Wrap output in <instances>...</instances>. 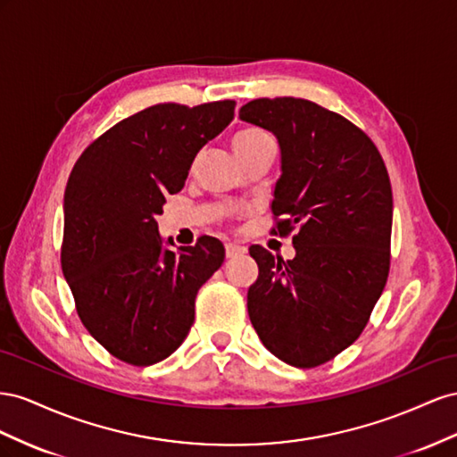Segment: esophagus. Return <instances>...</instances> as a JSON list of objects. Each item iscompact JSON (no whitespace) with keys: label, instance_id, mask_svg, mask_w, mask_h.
I'll return each mask as SVG.
<instances>
[{"label":"esophagus","instance_id":"1","mask_svg":"<svg viewBox=\"0 0 457 457\" xmlns=\"http://www.w3.org/2000/svg\"><path fill=\"white\" fill-rule=\"evenodd\" d=\"M246 249L243 245H237V243H226V254L228 258H236V256H241L245 254Z\"/></svg>","mask_w":457,"mask_h":457}]
</instances>
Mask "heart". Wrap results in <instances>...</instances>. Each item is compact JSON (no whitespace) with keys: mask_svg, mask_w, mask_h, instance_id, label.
<instances>
[{"mask_svg":"<svg viewBox=\"0 0 457 457\" xmlns=\"http://www.w3.org/2000/svg\"><path fill=\"white\" fill-rule=\"evenodd\" d=\"M270 141V136L264 132V129L254 128V126H246L237 129L236 134L231 137V147L236 151V154H243L246 151L254 149L260 143Z\"/></svg>","mask_w":457,"mask_h":457,"instance_id":"obj_1","label":"heart"}]
</instances>
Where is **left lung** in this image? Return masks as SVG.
<instances>
[{
	"label": "left lung",
	"instance_id": "obj_1",
	"mask_svg": "<svg viewBox=\"0 0 457 457\" xmlns=\"http://www.w3.org/2000/svg\"><path fill=\"white\" fill-rule=\"evenodd\" d=\"M239 119L279 141L271 212L295 258L249 253L258 279L246 308L260 341L285 363L316 368L356 341L390 268L393 189L375 143L345 116L308 99H254ZM276 233V229H273Z\"/></svg>",
	"mask_w": 457,
	"mask_h": 457
}]
</instances>
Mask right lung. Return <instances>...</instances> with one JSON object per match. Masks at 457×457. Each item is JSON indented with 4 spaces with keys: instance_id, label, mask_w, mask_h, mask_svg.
<instances>
[{
    "instance_id": "right-lung-1",
    "label": "right lung",
    "mask_w": 457,
    "mask_h": 457,
    "mask_svg": "<svg viewBox=\"0 0 457 457\" xmlns=\"http://www.w3.org/2000/svg\"><path fill=\"white\" fill-rule=\"evenodd\" d=\"M233 111L229 99L197 107L159 103L99 136L71 172L62 276L89 335L132 366H153L184 343L195 296L224 262L216 237L164 249L154 218L166 195L184 187L195 154L233 120Z\"/></svg>"
}]
</instances>
